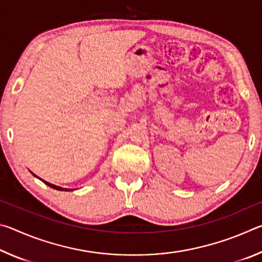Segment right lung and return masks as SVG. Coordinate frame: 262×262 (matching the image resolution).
Returning a JSON list of instances; mask_svg holds the SVG:
<instances>
[{
	"label": "right lung",
	"mask_w": 262,
	"mask_h": 262,
	"mask_svg": "<svg viewBox=\"0 0 262 262\" xmlns=\"http://www.w3.org/2000/svg\"><path fill=\"white\" fill-rule=\"evenodd\" d=\"M35 177H37V176H35ZM41 180H42V179H41ZM42 181H43V180H42ZM43 183L50 186V187L54 188V189H57V190H72V189H67V188H62V187H60V186H55V185H53V184L47 183V181H43Z\"/></svg>",
	"instance_id": "add662e5"
}]
</instances>
